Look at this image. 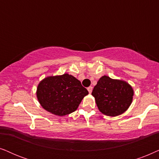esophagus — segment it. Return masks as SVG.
<instances>
[{"label":"esophagus","mask_w":159,"mask_h":159,"mask_svg":"<svg viewBox=\"0 0 159 159\" xmlns=\"http://www.w3.org/2000/svg\"><path fill=\"white\" fill-rule=\"evenodd\" d=\"M88 90L89 93H92V90H93V87H91V86L89 87V88H88Z\"/></svg>","instance_id":"esophagus-1"}]
</instances>
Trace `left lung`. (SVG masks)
I'll return each mask as SVG.
<instances>
[{
    "instance_id": "8db88e82",
    "label": "left lung",
    "mask_w": 159,
    "mask_h": 159,
    "mask_svg": "<svg viewBox=\"0 0 159 159\" xmlns=\"http://www.w3.org/2000/svg\"><path fill=\"white\" fill-rule=\"evenodd\" d=\"M92 95L100 111L107 116H116L129 107L134 92L126 82L103 76L94 87Z\"/></svg>"
}]
</instances>
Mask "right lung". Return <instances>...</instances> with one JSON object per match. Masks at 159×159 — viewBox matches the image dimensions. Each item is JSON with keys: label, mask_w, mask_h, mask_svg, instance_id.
I'll return each mask as SVG.
<instances>
[{"label": "right lung", "mask_w": 159, "mask_h": 159, "mask_svg": "<svg viewBox=\"0 0 159 159\" xmlns=\"http://www.w3.org/2000/svg\"><path fill=\"white\" fill-rule=\"evenodd\" d=\"M88 94L80 80L68 74L45 78L37 89V97L43 108L61 116L75 111Z\"/></svg>", "instance_id": "obj_1"}]
</instances>
